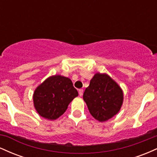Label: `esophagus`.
Here are the masks:
<instances>
[{"label": "esophagus", "instance_id": "esophagus-1", "mask_svg": "<svg viewBox=\"0 0 157 157\" xmlns=\"http://www.w3.org/2000/svg\"><path fill=\"white\" fill-rule=\"evenodd\" d=\"M78 92H79V95H80V97L82 96V94H83V90H82V89H79Z\"/></svg>", "mask_w": 157, "mask_h": 157}]
</instances>
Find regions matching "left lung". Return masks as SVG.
I'll use <instances>...</instances> for the list:
<instances>
[{
    "label": "left lung",
    "mask_w": 157,
    "mask_h": 157,
    "mask_svg": "<svg viewBox=\"0 0 157 157\" xmlns=\"http://www.w3.org/2000/svg\"><path fill=\"white\" fill-rule=\"evenodd\" d=\"M83 100L94 117L104 122L120 111L123 101V93L109 75L97 73L85 90Z\"/></svg>",
    "instance_id": "8db88e82"
}]
</instances>
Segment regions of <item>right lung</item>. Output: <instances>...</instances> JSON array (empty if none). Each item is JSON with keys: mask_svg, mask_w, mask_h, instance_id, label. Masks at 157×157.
<instances>
[{"mask_svg": "<svg viewBox=\"0 0 157 157\" xmlns=\"http://www.w3.org/2000/svg\"><path fill=\"white\" fill-rule=\"evenodd\" d=\"M77 96L78 92L69 78L55 75L36 89L34 105L41 117L53 120L63 114L68 104Z\"/></svg>", "mask_w": 157, "mask_h": 157, "instance_id": "right-lung-1", "label": "right lung"}]
</instances>
